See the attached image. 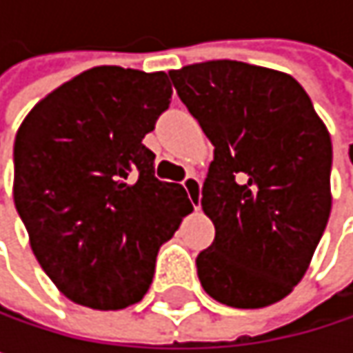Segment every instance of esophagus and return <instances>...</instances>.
<instances>
[{"mask_svg": "<svg viewBox=\"0 0 353 353\" xmlns=\"http://www.w3.org/2000/svg\"><path fill=\"white\" fill-rule=\"evenodd\" d=\"M181 185L185 188L190 202H192V204H194V208L198 210V208H200V198H202V185H200V179H198L196 176H185V179L181 181Z\"/></svg>", "mask_w": 353, "mask_h": 353, "instance_id": "34e87169", "label": "esophagus"}]
</instances>
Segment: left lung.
Here are the masks:
<instances>
[{"label": "left lung", "instance_id": "1", "mask_svg": "<svg viewBox=\"0 0 353 353\" xmlns=\"http://www.w3.org/2000/svg\"><path fill=\"white\" fill-rule=\"evenodd\" d=\"M214 145L202 210L212 245L198 278L214 301L261 309L305 276L331 212V137L303 85L274 69L206 61L170 73Z\"/></svg>", "mask_w": 353, "mask_h": 353}]
</instances>
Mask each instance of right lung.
<instances>
[{
    "mask_svg": "<svg viewBox=\"0 0 353 353\" xmlns=\"http://www.w3.org/2000/svg\"><path fill=\"white\" fill-rule=\"evenodd\" d=\"M163 71L94 67L40 100L14 143V202L30 247L73 303L118 311L151 286L157 251L192 212L143 145L170 108Z\"/></svg>",
    "mask_w": 353,
    "mask_h": 353,
    "instance_id": "1",
    "label": "right lung"
}]
</instances>
